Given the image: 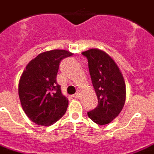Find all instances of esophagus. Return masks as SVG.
<instances>
[{"label":"esophagus","mask_w":154,"mask_h":154,"mask_svg":"<svg viewBox=\"0 0 154 154\" xmlns=\"http://www.w3.org/2000/svg\"><path fill=\"white\" fill-rule=\"evenodd\" d=\"M73 97L76 99H78L79 97H80V93H78V92H77V93H76L75 94H74V95H73Z\"/></svg>","instance_id":"34e87169"}]
</instances>
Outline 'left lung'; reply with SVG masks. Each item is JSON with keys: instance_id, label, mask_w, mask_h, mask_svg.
<instances>
[{"instance_id": "left-lung-1", "label": "left lung", "mask_w": 154, "mask_h": 154, "mask_svg": "<svg viewBox=\"0 0 154 154\" xmlns=\"http://www.w3.org/2000/svg\"><path fill=\"white\" fill-rule=\"evenodd\" d=\"M82 54L87 58L98 98L97 106L88 112V116L98 125H107L119 116L124 107L126 96L124 77L113 60L104 51L92 48Z\"/></svg>"}]
</instances>
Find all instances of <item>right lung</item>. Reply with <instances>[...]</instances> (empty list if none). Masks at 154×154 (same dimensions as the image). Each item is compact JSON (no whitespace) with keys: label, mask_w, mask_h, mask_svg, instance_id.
<instances>
[{"label":"right lung","mask_w":154,"mask_h":154,"mask_svg":"<svg viewBox=\"0 0 154 154\" xmlns=\"http://www.w3.org/2000/svg\"><path fill=\"white\" fill-rule=\"evenodd\" d=\"M72 55L66 50L47 51L30 61L23 72L19 83V100L35 124L49 126L66 113L68 100L61 93L56 77L60 61Z\"/></svg>","instance_id":"right-lung-1"}]
</instances>
